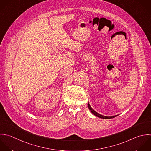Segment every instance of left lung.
I'll return each instance as SVG.
<instances>
[{"instance_id":"8db88e82","label":"left lung","mask_w":151,"mask_h":151,"mask_svg":"<svg viewBox=\"0 0 151 151\" xmlns=\"http://www.w3.org/2000/svg\"><path fill=\"white\" fill-rule=\"evenodd\" d=\"M88 108H89V110L91 111V112H92L93 115H95V116H98V117H99V118H103V119H111V118H115V117H116V116H117V115H115V116H105L101 115L99 114L98 113H97L96 112H95V111L91 108V106H90V105H89V103H88Z\"/></svg>"}]
</instances>
